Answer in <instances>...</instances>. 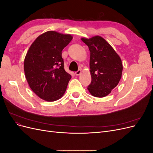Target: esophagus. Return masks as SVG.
Wrapping results in <instances>:
<instances>
[{"instance_id":"34e87169","label":"esophagus","mask_w":153,"mask_h":153,"mask_svg":"<svg viewBox=\"0 0 153 153\" xmlns=\"http://www.w3.org/2000/svg\"><path fill=\"white\" fill-rule=\"evenodd\" d=\"M80 73H81V70H80V69H78V70L77 71L75 72V75H76V76H78V75H80Z\"/></svg>"}]
</instances>
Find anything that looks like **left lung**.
Here are the masks:
<instances>
[{"mask_svg": "<svg viewBox=\"0 0 153 153\" xmlns=\"http://www.w3.org/2000/svg\"><path fill=\"white\" fill-rule=\"evenodd\" d=\"M89 47L91 83L88 86L91 95L103 98L109 94L121 80L123 64L119 55L102 37L82 38Z\"/></svg>", "mask_w": 153, "mask_h": 153, "instance_id": "1", "label": "left lung"}]
</instances>
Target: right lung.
<instances>
[{
    "label": "right lung",
    "instance_id": "add662e5",
    "mask_svg": "<svg viewBox=\"0 0 153 153\" xmlns=\"http://www.w3.org/2000/svg\"><path fill=\"white\" fill-rule=\"evenodd\" d=\"M73 37L55 31L38 36L30 47L24 60V71L30 89L47 101L60 99L66 92L71 76L64 68L62 51Z\"/></svg>",
    "mask_w": 153,
    "mask_h": 153
}]
</instances>
